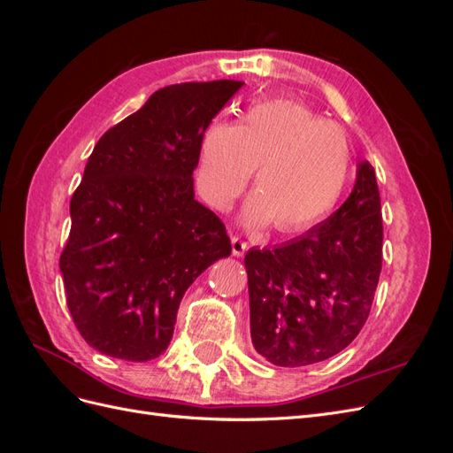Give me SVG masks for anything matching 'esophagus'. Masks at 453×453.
I'll list each match as a JSON object with an SVG mask.
<instances>
[{
  "instance_id": "esophagus-1",
  "label": "esophagus",
  "mask_w": 453,
  "mask_h": 453,
  "mask_svg": "<svg viewBox=\"0 0 453 453\" xmlns=\"http://www.w3.org/2000/svg\"><path fill=\"white\" fill-rule=\"evenodd\" d=\"M248 250H250L248 242L242 240L240 236H232V253H234L236 257H243Z\"/></svg>"
}]
</instances>
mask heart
I'll list each match as a JSON object with an SVG mask.
<instances>
[{
    "label": "heart",
    "instance_id": "1",
    "mask_svg": "<svg viewBox=\"0 0 453 453\" xmlns=\"http://www.w3.org/2000/svg\"><path fill=\"white\" fill-rule=\"evenodd\" d=\"M353 166L346 132L293 100L253 102L236 122L211 119L196 149V185L213 208L226 211L255 168V195L243 219L283 234L303 232L331 213Z\"/></svg>",
    "mask_w": 453,
    "mask_h": 453
}]
</instances>
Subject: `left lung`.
Segmentation results:
<instances>
[{
  "label": "left lung",
  "mask_w": 453,
  "mask_h": 453,
  "mask_svg": "<svg viewBox=\"0 0 453 453\" xmlns=\"http://www.w3.org/2000/svg\"><path fill=\"white\" fill-rule=\"evenodd\" d=\"M381 242L376 172L363 162L349 198L325 223L245 255L255 349L276 366H306L348 348L372 308Z\"/></svg>",
  "instance_id": "obj_1"
}]
</instances>
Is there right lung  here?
<instances>
[{
    "label": "right lung",
    "instance_id": "add662e5",
    "mask_svg": "<svg viewBox=\"0 0 453 453\" xmlns=\"http://www.w3.org/2000/svg\"><path fill=\"white\" fill-rule=\"evenodd\" d=\"M242 85L164 87L88 157L60 270L79 334L109 357H158L188 285L232 251L221 219L195 200L193 172L202 130Z\"/></svg>",
    "mask_w": 453,
    "mask_h": 453
}]
</instances>
